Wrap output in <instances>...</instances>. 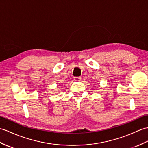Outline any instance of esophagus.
I'll return each mask as SVG.
<instances>
[{"label": "esophagus", "mask_w": 148, "mask_h": 148, "mask_svg": "<svg viewBox=\"0 0 148 148\" xmlns=\"http://www.w3.org/2000/svg\"><path fill=\"white\" fill-rule=\"evenodd\" d=\"M81 77H74V80L75 81H81Z\"/></svg>", "instance_id": "obj_1"}]
</instances>
